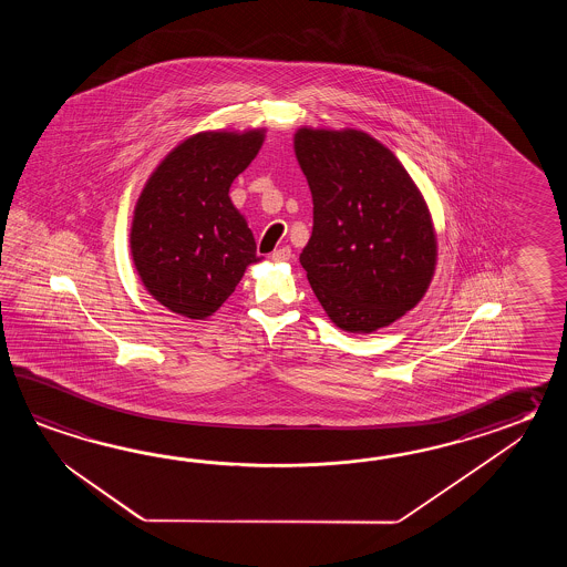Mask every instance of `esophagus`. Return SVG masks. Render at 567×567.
I'll list each match as a JSON object with an SVG mask.
<instances>
[{
  "label": "esophagus",
  "mask_w": 567,
  "mask_h": 567,
  "mask_svg": "<svg viewBox=\"0 0 567 567\" xmlns=\"http://www.w3.org/2000/svg\"><path fill=\"white\" fill-rule=\"evenodd\" d=\"M271 259L274 261H288V259H291V249L289 247H279V249L271 254Z\"/></svg>",
  "instance_id": "obj_1"
}]
</instances>
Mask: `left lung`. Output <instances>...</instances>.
I'll return each instance as SVG.
<instances>
[{"instance_id": "8db88e82", "label": "left lung", "mask_w": 567, "mask_h": 567, "mask_svg": "<svg viewBox=\"0 0 567 567\" xmlns=\"http://www.w3.org/2000/svg\"><path fill=\"white\" fill-rule=\"evenodd\" d=\"M293 145L312 193L300 264L316 298L347 332L395 322L434 276V227L417 186L367 133L301 127Z\"/></svg>"}]
</instances>
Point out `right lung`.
<instances>
[{
    "label": "right lung",
    "mask_w": 567,
    "mask_h": 567,
    "mask_svg": "<svg viewBox=\"0 0 567 567\" xmlns=\"http://www.w3.org/2000/svg\"><path fill=\"white\" fill-rule=\"evenodd\" d=\"M264 144V132H206L174 147L135 206L132 255L162 306L203 320L257 264L254 233L229 188Z\"/></svg>",
    "instance_id": "1"
}]
</instances>
